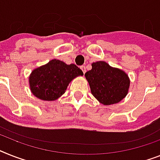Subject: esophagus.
Here are the masks:
<instances>
[{
	"label": "esophagus",
	"instance_id": "1",
	"mask_svg": "<svg viewBox=\"0 0 160 160\" xmlns=\"http://www.w3.org/2000/svg\"><path fill=\"white\" fill-rule=\"evenodd\" d=\"M80 68H81V69H82V70L83 73H85V72H86V68H85V66H84V65H82L81 67H80Z\"/></svg>",
	"mask_w": 160,
	"mask_h": 160
}]
</instances>
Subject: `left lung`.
<instances>
[{
	"label": "left lung",
	"mask_w": 160,
	"mask_h": 160,
	"mask_svg": "<svg viewBox=\"0 0 160 160\" xmlns=\"http://www.w3.org/2000/svg\"><path fill=\"white\" fill-rule=\"evenodd\" d=\"M85 73L92 94L105 105L118 103L128 92V76L118 68H112L106 62L98 61Z\"/></svg>",
	"instance_id": "obj_1"
}]
</instances>
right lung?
<instances>
[{"label":"right lung","instance_id":"right-lung-1","mask_svg":"<svg viewBox=\"0 0 160 160\" xmlns=\"http://www.w3.org/2000/svg\"><path fill=\"white\" fill-rule=\"evenodd\" d=\"M82 71L75 64H66L52 59L46 65L34 69L29 77L32 94L42 101H55L64 94L68 83Z\"/></svg>","mask_w":160,"mask_h":160}]
</instances>
